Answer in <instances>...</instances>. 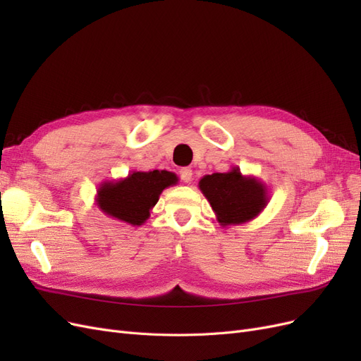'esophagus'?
Returning a JSON list of instances; mask_svg holds the SVG:
<instances>
[{
  "instance_id": "obj_1",
  "label": "esophagus",
  "mask_w": 361,
  "mask_h": 361,
  "mask_svg": "<svg viewBox=\"0 0 361 361\" xmlns=\"http://www.w3.org/2000/svg\"><path fill=\"white\" fill-rule=\"evenodd\" d=\"M179 176H180V179H182L183 182L188 183V182L192 180V170L188 169V167H183V169L179 170Z\"/></svg>"
}]
</instances>
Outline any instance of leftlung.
<instances>
[{
    "instance_id": "1",
    "label": "left lung",
    "mask_w": 361,
    "mask_h": 361,
    "mask_svg": "<svg viewBox=\"0 0 361 361\" xmlns=\"http://www.w3.org/2000/svg\"><path fill=\"white\" fill-rule=\"evenodd\" d=\"M199 188L223 227L253 220L269 202L267 185L255 176H244L239 167L206 174L200 179Z\"/></svg>"
}]
</instances>
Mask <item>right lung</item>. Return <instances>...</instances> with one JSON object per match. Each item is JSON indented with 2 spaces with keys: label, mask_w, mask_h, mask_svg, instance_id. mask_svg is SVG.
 Segmentation results:
<instances>
[{
  "label": "right lung",
  "mask_w": 361,
  "mask_h": 361,
  "mask_svg": "<svg viewBox=\"0 0 361 361\" xmlns=\"http://www.w3.org/2000/svg\"><path fill=\"white\" fill-rule=\"evenodd\" d=\"M178 176L167 170L130 171L118 180H105L97 188L96 204L99 209L130 226L145 224L161 192L178 183Z\"/></svg>",
  "instance_id": "obj_1"
}]
</instances>
